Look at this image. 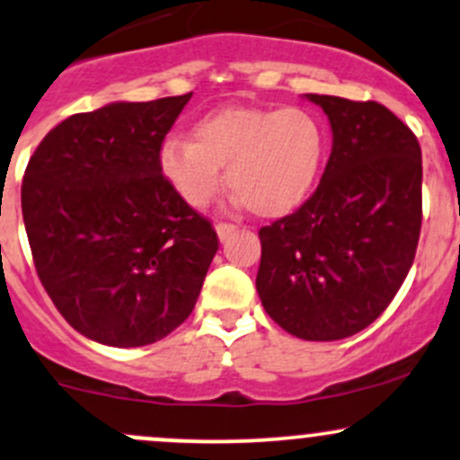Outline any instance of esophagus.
<instances>
[{"label": "esophagus", "instance_id": "1", "mask_svg": "<svg viewBox=\"0 0 460 460\" xmlns=\"http://www.w3.org/2000/svg\"><path fill=\"white\" fill-rule=\"evenodd\" d=\"M235 229H238V226L231 225V222H218V225H216V234H218V238H220V240H226V238H229V235L234 234Z\"/></svg>", "mask_w": 460, "mask_h": 460}]
</instances>
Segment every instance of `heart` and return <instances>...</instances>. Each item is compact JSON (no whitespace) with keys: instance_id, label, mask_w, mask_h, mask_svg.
<instances>
[{"instance_id":"heart-1","label":"heart","mask_w":460,"mask_h":460,"mask_svg":"<svg viewBox=\"0 0 460 460\" xmlns=\"http://www.w3.org/2000/svg\"><path fill=\"white\" fill-rule=\"evenodd\" d=\"M325 130L299 107H231L205 115L194 139L168 137L161 172L194 209L209 205L226 168L229 188L257 216L279 218L304 205L325 159Z\"/></svg>"}]
</instances>
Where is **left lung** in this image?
<instances>
[{
	"label": "left lung",
	"instance_id": "left-lung-1",
	"mask_svg": "<svg viewBox=\"0 0 460 460\" xmlns=\"http://www.w3.org/2000/svg\"><path fill=\"white\" fill-rule=\"evenodd\" d=\"M330 119L332 155L314 194L261 226L257 295L304 341H341L386 310L421 231V148L377 102L305 93Z\"/></svg>",
	"mask_w": 460,
	"mask_h": 460
}]
</instances>
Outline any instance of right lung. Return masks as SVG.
Segmentation results:
<instances>
[{"instance_id": "add662e5", "label": "right lung", "mask_w": 460, "mask_h": 460, "mask_svg": "<svg viewBox=\"0 0 460 460\" xmlns=\"http://www.w3.org/2000/svg\"><path fill=\"white\" fill-rule=\"evenodd\" d=\"M191 93L111 102L54 126L22 185L39 279L65 321L109 347H144L194 310L218 235L161 174Z\"/></svg>"}]
</instances>
